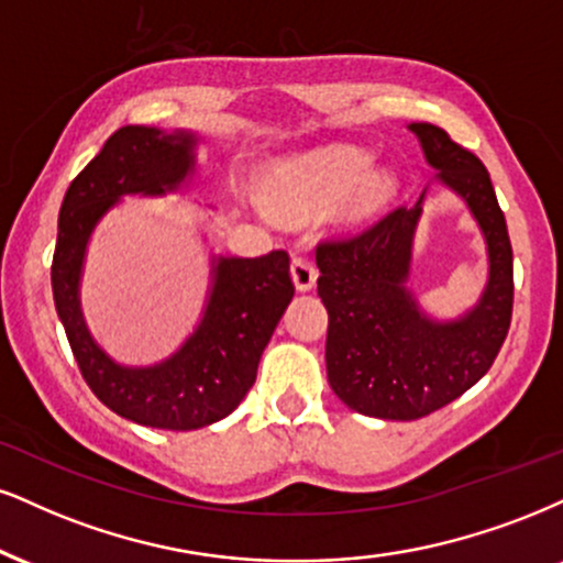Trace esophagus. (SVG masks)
I'll use <instances>...</instances> for the list:
<instances>
[{
	"mask_svg": "<svg viewBox=\"0 0 563 563\" xmlns=\"http://www.w3.org/2000/svg\"><path fill=\"white\" fill-rule=\"evenodd\" d=\"M292 282H295V289L297 292H310V289L316 287V279H318V268L316 263L310 258H305V255H297L292 261Z\"/></svg>",
	"mask_w": 563,
	"mask_h": 563,
	"instance_id": "esophagus-1",
	"label": "esophagus"
}]
</instances>
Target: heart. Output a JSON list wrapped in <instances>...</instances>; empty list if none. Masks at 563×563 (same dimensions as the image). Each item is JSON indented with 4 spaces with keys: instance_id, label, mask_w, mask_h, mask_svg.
I'll return each mask as SVG.
<instances>
[{
    "instance_id": "b5f03b06",
    "label": "heart",
    "mask_w": 563,
    "mask_h": 563,
    "mask_svg": "<svg viewBox=\"0 0 563 563\" xmlns=\"http://www.w3.org/2000/svg\"><path fill=\"white\" fill-rule=\"evenodd\" d=\"M360 148H325L316 154L284 156L268 164L261 177L263 200L287 219L323 213L346 198L350 211H373L397 190V177L384 166H371Z\"/></svg>"
}]
</instances>
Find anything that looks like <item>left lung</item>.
Here are the masks:
<instances>
[{"mask_svg": "<svg viewBox=\"0 0 563 563\" xmlns=\"http://www.w3.org/2000/svg\"><path fill=\"white\" fill-rule=\"evenodd\" d=\"M435 177L468 206L489 258L486 287L454 319L430 317L411 289L413 234L427 190L355 240L316 250L318 297L329 310L325 376L346 407L367 418L418 420L475 386L501 350L515 302L506 219L481 158L430 122H409Z\"/></svg>", "mask_w": 563, "mask_h": 563, "instance_id": "8db88e82", "label": "left lung"}]
</instances>
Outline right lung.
I'll list each match as a JSON object with an SVG mask.
<instances>
[{"instance_id":"add662e5","label":"right lung","mask_w":563,"mask_h":563,"mask_svg":"<svg viewBox=\"0 0 563 563\" xmlns=\"http://www.w3.org/2000/svg\"><path fill=\"white\" fill-rule=\"evenodd\" d=\"M200 143L206 135L185 128L117 130L67 187L52 263L54 305L90 391L120 418L162 430H198L234 412L295 297L284 250L261 258L208 253L206 305L169 357L120 363L90 334L80 284L96 227L122 198H164L196 185Z\"/></svg>"}]
</instances>
